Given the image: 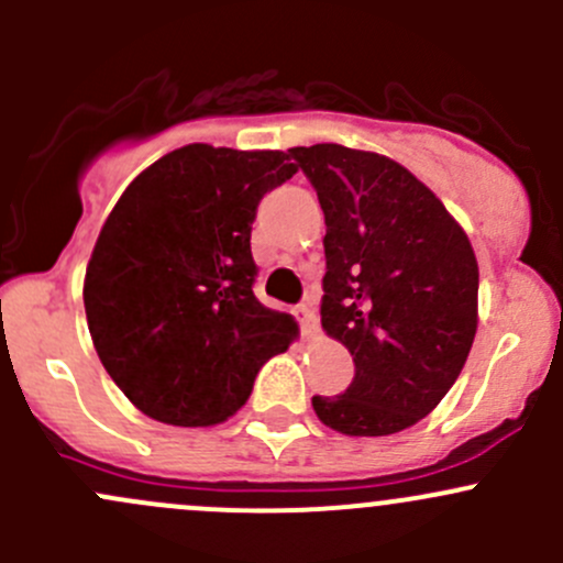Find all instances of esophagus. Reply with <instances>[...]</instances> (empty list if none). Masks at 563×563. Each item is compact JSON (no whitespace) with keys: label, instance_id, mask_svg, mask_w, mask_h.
Masks as SVG:
<instances>
[{"label":"esophagus","instance_id":"1","mask_svg":"<svg viewBox=\"0 0 563 563\" xmlns=\"http://www.w3.org/2000/svg\"><path fill=\"white\" fill-rule=\"evenodd\" d=\"M294 318L299 321V329H302V334H316L318 332V316H316L313 302L297 305V308H294Z\"/></svg>","mask_w":563,"mask_h":563}]
</instances>
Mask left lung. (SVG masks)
<instances>
[{
    "mask_svg": "<svg viewBox=\"0 0 563 563\" xmlns=\"http://www.w3.org/2000/svg\"><path fill=\"white\" fill-rule=\"evenodd\" d=\"M288 155L323 209L321 327L354 356L343 395L313 397L327 428L389 435L428 417L476 334L479 269L468 236L411 172L340 144Z\"/></svg>",
    "mask_w": 563,
    "mask_h": 563,
    "instance_id": "left-lung-1",
    "label": "left lung"
}]
</instances>
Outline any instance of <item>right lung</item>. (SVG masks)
<instances>
[{"instance_id":"1","label":"right lung","mask_w":563,"mask_h":563,"mask_svg":"<svg viewBox=\"0 0 563 563\" xmlns=\"http://www.w3.org/2000/svg\"><path fill=\"white\" fill-rule=\"evenodd\" d=\"M294 174L286 152L187 144L135 176L111 209L84 308L108 376L146 417L225 422L297 334L291 316L255 299L250 253L261 198Z\"/></svg>"}]
</instances>
